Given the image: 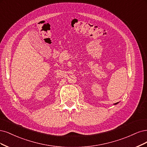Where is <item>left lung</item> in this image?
Masks as SVG:
<instances>
[{
	"label": "left lung",
	"instance_id": "obj_1",
	"mask_svg": "<svg viewBox=\"0 0 147 147\" xmlns=\"http://www.w3.org/2000/svg\"><path fill=\"white\" fill-rule=\"evenodd\" d=\"M117 103H118V102H117V103H115V105H116V104H117Z\"/></svg>",
	"mask_w": 147,
	"mask_h": 147
}]
</instances>
